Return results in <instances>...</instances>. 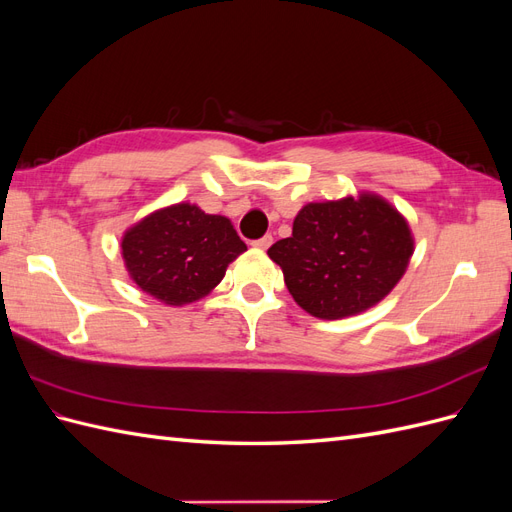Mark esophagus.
<instances>
[{"label": "esophagus", "instance_id": "34e87169", "mask_svg": "<svg viewBox=\"0 0 512 512\" xmlns=\"http://www.w3.org/2000/svg\"><path fill=\"white\" fill-rule=\"evenodd\" d=\"M271 243H273V237H271V235H265V237H260V239L252 241V245L258 247V250H269Z\"/></svg>", "mask_w": 512, "mask_h": 512}]
</instances>
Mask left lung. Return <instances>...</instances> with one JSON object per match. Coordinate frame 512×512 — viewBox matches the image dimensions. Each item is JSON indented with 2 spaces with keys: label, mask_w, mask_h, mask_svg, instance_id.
I'll return each mask as SVG.
<instances>
[{
  "label": "left lung",
  "mask_w": 512,
  "mask_h": 512,
  "mask_svg": "<svg viewBox=\"0 0 512 512\" xmlns=\"http://www.w3.org/2000/svg\"><path fill=\"white\" fill-rule=\"evenodd\" d=\"M406 220L378 196L305 205L269 247L292 299L324 320L359 314L393 290L412 256Z\"/></svg>",
  "instance_id": "8db88e82"
}]
</instances>
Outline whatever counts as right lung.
Here are the masks:
<instances>
[{"instance_id": "add662e5", "label": "right lung", "mask_w": 512, "mask_h": 512, "mask_svg": "<svg viewBox=\"0 0 512 512\" xmlns=\"http://www.w3.org/2000/svg\"><path fill=\"white\" fill-rule=\"evenodd\" d=\"M245 250L230 220L188 203L151 213L121 241L132 280L166 305L205 297Z\"/></svg>"}]
</instances>
